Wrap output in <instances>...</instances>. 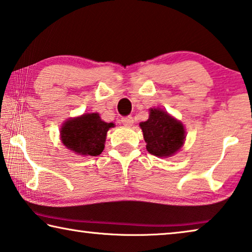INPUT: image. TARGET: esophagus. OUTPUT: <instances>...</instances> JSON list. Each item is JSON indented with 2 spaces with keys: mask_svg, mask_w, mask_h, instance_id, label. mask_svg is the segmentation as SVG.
<instances>
[{
  "mask_svg": "<svg viewBox=\"0 0 252 252\" xmlns=\"http://www.w3.org/2000/svg\"><path fill=\"white\" fill-rule=\"evenodd\" d=\"M121 122H122L123 126H131L133 125V119H132V117H126V118L121 119Z\"/></svg>",
  "mask_w": 252,
  "mask_h": 252,
  "instance_id": "34e87169",
  "label": "esophagus"
}]
</instances>
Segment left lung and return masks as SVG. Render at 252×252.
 Wrapping results in <instances>:
<instances>
[{
	"mask_svg": "<svg viewBox=\"0 0 252 252\" xmlns=\"http://www.w3.org/2000/svg\"><path fill=\"white\" fill-rule=\"evenodd\" d=\"M149 112V119L140 123L147 150L156 157H170L184 145V126L165 110L157 107Z\"/></svg>",
	"mask_w": 252,
	"mask_h": 252,
	"instance_id": "8db88e82",
	"label": "left lung"
}]
</instances>
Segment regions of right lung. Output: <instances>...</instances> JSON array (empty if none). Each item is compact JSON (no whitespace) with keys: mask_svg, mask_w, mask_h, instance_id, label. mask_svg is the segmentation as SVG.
Returning a JSON list of instances; mask_svg holds the SVG:
<instances>
[{"mask_svg":"<svg viewBox=\"0 0 252 252\" xmlns=\"http://www.w3.org/2000/svg\"><path fill=\"white\" fill-rule=\"evenodd\" d=\"M114 123L102 121L98 113H86L68 119L61 129L63 146L84 156H98L104 149L106 133Z\"/></svg>","mask_w":252,"mask_h":252,"instance_id":"right-lung-1","label":"right lung"}]
</instances>
